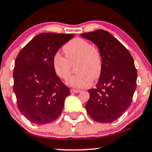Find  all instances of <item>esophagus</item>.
Segmentation results:
<instances>
[{"label": "esophagus", "mask_w": 152, "mask_h": 152, "mask_svg": "<svg viewBox=\"0 0 152 152\" xmlns=\"http://www.w3.org/2000/svg\"><path fill=\"white\" fill-rule=\"evenodd\" d=\"M80 91H81L78 89H74V88L71 89V93H79Z\"/></svg>", "instance_id": "esophagus-1"}]
</instances>
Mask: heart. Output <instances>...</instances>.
<instances>
[{
  "label": "heart",
  "instance_id": "heart-1",
  "mask_svg": "<svg viewBox=\"0 0 152 152\" xmlns=\"http://www.w3.org/2000/svg\"><path fill=\"white\" fill-rule=\"evenodd\" d=\"M66 57L56 53L53 57V67L58 77L66 80L70 76L72 66L76 65L77 74L68 79L66 84L77 88L89 86L97 79L102 70V56L99 50L84 39L76 38L64 45Z\"/></svg>",
  "mask_w": 152,
  "mask_h": 152
}]
</instances>
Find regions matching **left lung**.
Listing matches in <instances>:
<instances>
[{
  "label": "left lung",
  "mask_w": 152,
  "mask_h": 152,
  "mask_svg": "<svg viewBox=\"0 0 152 152\" xmlns=\"http://www.w3.org/2000/svg\"><path fill=\"white\" fill-rule=\"evenodd\" d=\"M81 37L97 46L102 70L96 88L88 90L86 109L94 121L111 123L129 107L137 88V72L129 50L111 34L104 30L84 33Z\"/></svg>",
  "instance_id": "1"
}]
</instances>
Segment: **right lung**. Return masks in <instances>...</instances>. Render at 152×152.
Listing matches in <instances>:
<instances>
[{"mask_svg": "<svg viewBox=\"0 0 152 152\" xmlns=\"http://www.w3.org/2000/svg\"><path fill=\"white\" fill-rule=\"evenodd\" d=\"M72 34L43 33L19 52L13 71V91L19 111L31 122L46 124L58 117L70 89L57 76L53 57Z\"/></svg>", "mask_w": 152, "mask_h": 152, "instance_id": "1", "label": "right lung"}]
</instances>
